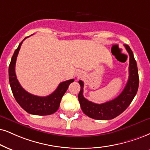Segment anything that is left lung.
<instances>
[{
    "label": "left lung",
    "mask_w": 150,
    "mask_h": 150,
    "mask_svg": "<svg viewBox=\"0 0 150 150\" xmlns=\"http://www.w3.org/2000/svg\"><path fill=\"white\" fill-rule=\"evenodd\" d=\"M124 46L129 55V76L126 86L119 96L111 101L101 104L95 103L88 101L83 97V82L81 80L79 81L81 90L78 97L81 108L86 115L92 119L108 120L116 117L126 110L137 93L139 84L137 64L130 47L127 44Z\"/></svg>",
    "instance_id": "8db88e82"
}]
</instances>
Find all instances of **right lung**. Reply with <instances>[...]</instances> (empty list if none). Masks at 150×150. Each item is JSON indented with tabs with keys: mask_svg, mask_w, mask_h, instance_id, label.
Returning a JSON list of instances; mask_svg holds the SVG:
<instances>
[{
	"mask_svg": "<svg viewBox=\"0 0 150 150\" xmlns=\"http://www.w3.org/2000/svg\"><path fill=\"white\" fill-rule=\"evenodd\" d=\"M27 38H24L23 40ZM23 40L14 51L9 66V81L13 95L20 106L28 113L36 115H51L58 110L62 97L68 89L70 83L74 81V79H70L60 83L57 89L47 97L33 95L25 91L20 85L15 74L16 58Z\"/></svg>",
	"mask_w": 150,
	"mask_h": 150,
	"instance_id": "obj_1",
	"label": "right lung"
}]
</instances>
